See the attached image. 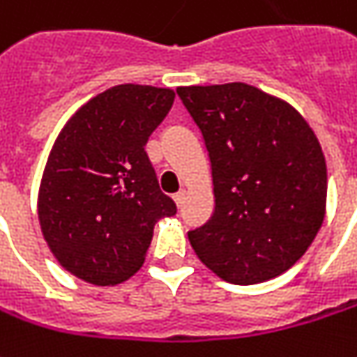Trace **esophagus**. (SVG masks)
Listing matches in <instances>:
<instances>
[{
    "instance_id": "obj_1",
    "label": "esophagus",
    "mask_w": 357,
    "mask_h": 357,
    "mask_svg": "<svg viewBox=\"0 0 357 357\" xmlns=\"http://www.w3.org/2000/svg\"><path fill=\"white\" fill-rule=\"evenodd\" d=\"M174 201H176V205H178V207H181V205H183V201H185V191H183V189L178 191V193L174 195Z\"/></svg>"
}]
</instances>
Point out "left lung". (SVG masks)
Here are the masks:
<instances>
[{"label":"left lung","instance_id":"1","mask_svg":"<svg viewBox=\"0 0 357 357\" xmlns=\"http://www.w3.org/2000/svg\"><path fill=\"white\" fill-rule=\"evenodd\" d=\"M209 152L215 211L189 230L209 270L234 285L287 271L324 220L326 162L289 103L248 84L178 87Z\"/></svg>","mask_w":357,"mask_h":357}]
</instances>
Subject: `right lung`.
<instances>
[{
    "label": "right lung",
    "mask_w": 357,
    "mask_h": 357,
    "mask_svg": "<svg viewBox=\"0 0 357 357\" xmlns=\"http://www.w3.org/2000/svg\"><path fill=\"white\" fill-rule=\"evenodd\" d=\"M174 97L168 87L115 86L60 130L38 189V220L54 258L79 280H128L144 264L156 220L176 215L144 150Z\"/></svg>",
    "instance_id": "1"
}]
</instances>
